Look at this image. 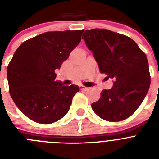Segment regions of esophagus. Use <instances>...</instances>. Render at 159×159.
Masks as SVG:
<instances>
[{"instance_id": "1", "label": "esophagus", "mask_w": 159, "mask_h": 159, "mask_svg": "<svg viewBox=\"0 0 159 159\" xmlns=\"http://www.w3.org/2000/svg\"><path fill=\"white\" fill-rule=\"evenodd\" d=\"M80 89L81 91H88V88H86V87L83 86V85H80Z\"/></svg>"}]
</instances>
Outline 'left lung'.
<instances>
[{"instance_id": "8db88e82", "label": "left lung", "mask_w": 159, "mask_h": 159, "mask_svg": "<svg viewBox=\"0 0 159 159\" xmlns=\"http://www.w3.org/2000/svg\"><path fill=\"white\" fill-rule=\"evenodd\" d=\"M82 38L92 51L101 73L114 80L92 104L101 119L119 122L130 117L140 106L151 85L147 56L128 36L107 29L85 30Z\"/></svg>"}]
</instances>
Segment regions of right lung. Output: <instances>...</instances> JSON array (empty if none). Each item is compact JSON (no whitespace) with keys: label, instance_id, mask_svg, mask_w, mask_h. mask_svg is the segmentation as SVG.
<instances>
[{"label":"right lung","instance_id":"obj_1","mask_svg":"<svg viewBox=\"0 0 159 159\" xmlns=\"http://www.w3.org/2000/svg\"><path fill=\"white\" fill-rule=\"evenodd\" d=\"M84 30L47 32L22 43L7 67L9 92L20 111L32 121L49 124L69 111L76 85L64 86L55 79Z\"/></svg>","mask_w":159,"mask_h":159}]
</instances>
